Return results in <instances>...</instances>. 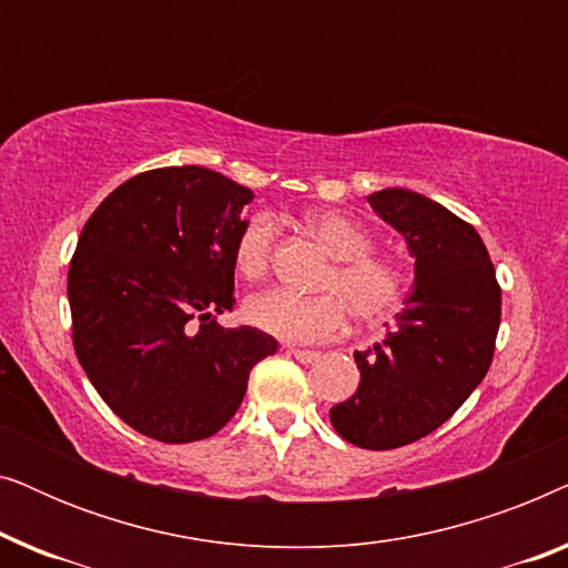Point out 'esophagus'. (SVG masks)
<instances>
[{
  "label": "esophagus",
  "instance_id": "34e87169",
  "mask_svg": "<svg viewBox=\"0 0 568 568\" xmlns=\"http://www.w3.org/2000/svg\"><path fill=\"white\" fill-rule=\"evenodd\" d=\"M286 354L294 356V359L302 362V364H313L321 359V354L317 352H310V348H294V346H286Z\"/></svg>",
  "mask_w": 568,
  "mask_h": 568
}]
</instances>
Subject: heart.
I'll use <instances>...</instances> for the list:
<instances>
[{
    "mask_svg": "<svg viewBox=\"0 0 568 568\" xmlns=\"http://www.w3.org/2000/svg\"><path fill=\"white\" fill-rule=\"evenodd\" d=\"M305 227L336 263L325 274V294L302 297L282 286L258 292L245 302V321L292 344L328 341L346 328L348 310L356 321L377 323L400 305L406 271L398 261L372 253V235L341 212H310ZM276 222L271 214H253L235 240V268L243 278H261L271 266Z\"/></svg>",
    "mask_w": 568,
    "mask_h": 568,
    "instance_id": "b5f03b06",
    "label": "heart"
}]
</instances>
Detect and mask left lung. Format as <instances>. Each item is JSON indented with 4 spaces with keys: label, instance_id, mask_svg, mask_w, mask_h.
<instances>
[{
    "label": "left lung",
    "instance_id": "obj_1",
    "mask_svg": "<svg viewBox=\"0 0 568 568\" xmlns=\"http://www.w3.org/2000/svg\"><path fill=\"white\" fill-rule=\"evenodd\" d=\"M367 201L406 240L414 286L383 344L354 352L359 387L331 408V424L356 447L393 449L445 424L486 377L501 290L484 240L449 209L408 189Z\"/></svg>",
    "mask_w": 568,
    "mask_h": 568
}]
</instances>
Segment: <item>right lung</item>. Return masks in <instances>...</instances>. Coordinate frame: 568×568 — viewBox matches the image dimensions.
Masks as SVG:
<instances>
[{"mask_svg": "<svg viewBox=\"0 0 568 568\" xmlns=\"http://www.w3.org/2000/svg\"><path fill=\"white\" fill-rule=\"evenodd\" d=\"M251 201V189L209 168H158L108 193L77 240L67 278L77 359L144 437H212L278 348L268 333L216 321L235 302Z\"/></svg>", "mask_w": 568, "mask_h": 568, "instance_id": "1", "label": "right lung"}]
</instances>
